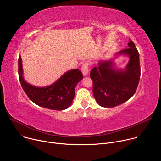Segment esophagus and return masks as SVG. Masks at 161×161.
Listing matches in <instances>:
<instances>
[{
    "label": "esophagus",
    "mask_w": 161,
    "mask_h": 161,
    "mask_svg": "<svg viewBox=\"0 0 161 161\" xmlns=\"http://www.w3.org/2000/svg\"><path fill=\"white\" fill-rule=\"evenodd\" d=\"M81 72L85 76L88 75L89 73V69H88V64L87 62H85L81 66Z\"/></svg>",
    "instance_id": "1"
}]
</instances>
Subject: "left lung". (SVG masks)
I'll use <instances>...</instances> for the list:
<instances>
[{
	"mask_svg": "<svg viewBox=\"0 0 161 161\" xmlns=\"http://www.w3.org/2000/svg\"><path fill=\"white\" fill-rule=\"evenodd\" d=\"M129 39L128 48L116 53L113 58L99 61L98 67L91 70L93 94L102 107L113 108L120 105L136 92L141 74L140 56L134 43ZM120 55L129 57L124 69H118L114 63V58Z\"/></svg>",
	"mask_w": 161,
	"mask_h": 161,
	"instance_id": "1",
	"label": "left lung"
}]
</instances>
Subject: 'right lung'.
<instances>
[{
  "label": "right lung",
  "mask_w": 161,
  "mask_h": 161,
  "mask_svg": "<svg viewBox=\"0 0 161 161\" xmlns=\"http://www.w3.org/2000/svg\"><path fill=\"white\" fill-rule=\"evenodd\" d=\"M18 75L21 85L29 98L36 104L53 110H64L72 104L75 87L83 79L81 72L77 69L67 71L55 82L46 86L32 85L24 78L22 60L18 58Z\"/></svg>",
  "instance_id": "add662e5"
}]
</instances>
